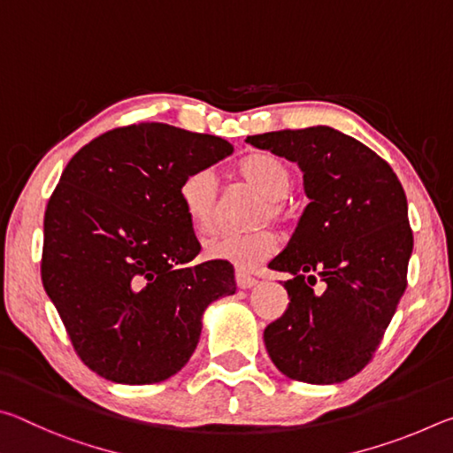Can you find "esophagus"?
<instances>
[{"label":"esophagus","mask_w":453,"mask_h":453,"mask_svg":"<svg viewBox=\"0 0 453 453\" xmlns=\"http://www.w3.org/2000/svg\"><path fill=\"white\" fill-rule=\"evenodd\" d=\"M235 281H237V288H242V289H250V288L257 286V280L254 278V275H250L248 272H242V270L235 272Z\"/></svg>","instance_id":"esophagus-1"}]
</instances>
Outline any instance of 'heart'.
Returning <instances> with one entry per match:
<instances>
[{
  "mask_svg": "<svg viewBox=\"0 0 453 453\" xmlns=\"http://www.w3.org/2000/svg\"><path fill=\"white\" fill-rule=\"evenodd\" d=\"M237 178L259 196L265 197L262 219H275L281 213V202L288 197L291 170L280 157L270 153H254L237 165ZM218 178L211 170H196L186 175L180 186V202L191 227L199 234H208L218 221ZM278 250V235L272 232L257 234H216L203 243V256L216 262H227L237 267H254Z\"/></svg>",
  "mask_w": 453,
  "mask_h": 453,
  "instance_id": "1",
  "label": "heart"
}]
</instances>
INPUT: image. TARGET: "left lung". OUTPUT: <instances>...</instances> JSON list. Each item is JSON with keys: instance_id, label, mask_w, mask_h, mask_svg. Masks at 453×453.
I'll return each instance as SVG.
<instances>
[{"instance_id": "left-lung-1", "label": "left lung", "mask_w": 453, "mask_h": 453, "mask_svg": "<svg viewBox=\"0 0 453 453\" xmlns=\"http://www.w3.org/2000/svg\"><path fill=\"white\" fill-rule=\"evenodd\" d=\"M245 142L296 162L310 199L270 262L291 278L286 311L264 329L267 354L291 380L346 381L372 359L405 289L413 237L402 183L378 153L327 126Z\"/></svg>"}]
</instances>
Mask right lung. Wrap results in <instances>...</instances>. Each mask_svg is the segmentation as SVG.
Here are the masks:
<instances>
[{
  "mask_svg": "<svg viewBox=\"0 0 453 453\" xmlns=\"http://www.w3.org/2000/svg\"><path fill=\"white\" fill-rule=\"evenodd\" d=\"M216 135L137 124L65 165L43 219L42 281L75 351L102 378L143 386L189 362L208 305L235 294L234 265H191L186 175L229 157Z\"/></svg>",
  "mask_w": 453,
  "mask_h": 453,
  "instance_id": "1",
  "label": "right lung"
}]
</instances>
